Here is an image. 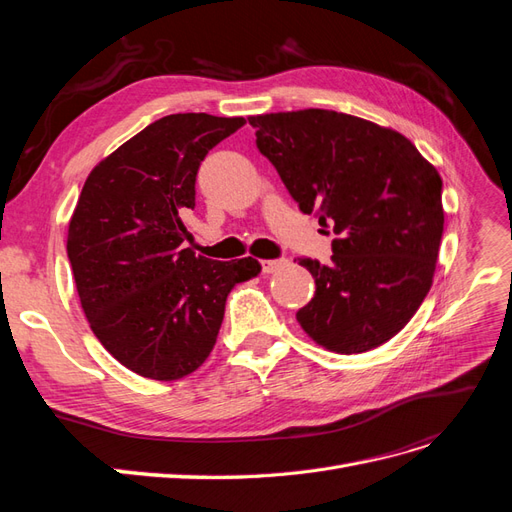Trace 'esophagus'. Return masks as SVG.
<instances>
[{
	"label": "esophagus",
	"mask_w": 512,
	"mask_h": 512,
	"mask_svg": "<svg viewBox=\"0 0 512 512\" xmlns=\"http://www.w3.org/2000/svg\"><path fill=\"white\" fill-rule=\"evenodd\" d=\"M288 265L286 258H275V260H262V273H277Z\"/></svg>",
	"instance_id": "obj_1"
}]
</instances>
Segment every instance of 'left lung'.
I'll return each mask as SVG.
<instances>
[{
  "mask_svg": "<svg viewBox=\"0 0 512 512\" xmlns=\"http://www.w3.org/2000/svg\"><path fill=\"white\" fill-rule=\"evenodd\" d=\"M256 147L303 213L331 224V265L299 258L314 299L303 331L359 354L406 327L431 288L440 252L442 179L404 134L346 113L305 108L247 117Z\"/></svg>",
  "mask_w": 512,
  "mask_h": 512,
  "instance_id": "left-lung-1",
  "label": "left lung"
}]
</instances>
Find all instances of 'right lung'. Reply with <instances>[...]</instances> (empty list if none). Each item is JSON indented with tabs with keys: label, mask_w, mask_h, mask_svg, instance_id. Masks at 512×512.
<instances>
[{
	"label": "right lung",
	"mask_w": 512,
	"mask_h": 512,
	"mask_svg": "<svg viewBox=\"0 0 512 512\" xmlns=\"http://www.w3.org/2000/svg\"><path fill=\"white\" fill-rule=\"evenodd\" d=\"M243 117L166 115L91 170L68 226L76 290L100 344L134 374L179 380L207 361L228 292L258 260L196 256L183 218L207 153Z\"/></svg>",
	"instance_id": "add662e5"
}]
</instances>
